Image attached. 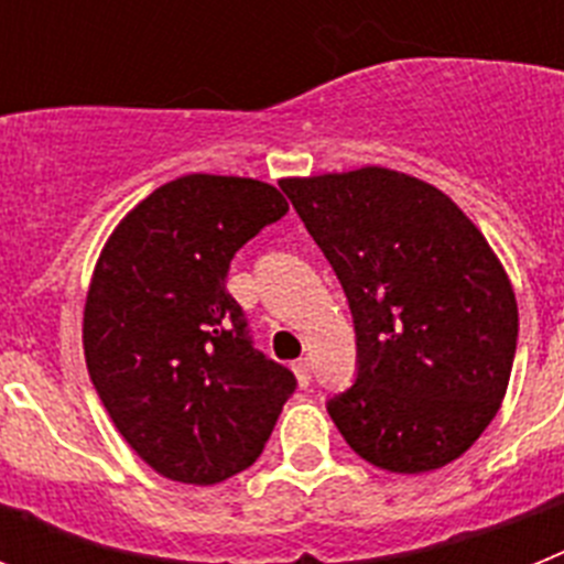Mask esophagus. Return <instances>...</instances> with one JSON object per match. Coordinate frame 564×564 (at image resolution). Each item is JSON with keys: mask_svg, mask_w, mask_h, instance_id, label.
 <instances>
[{"mask_svg": "<svg viewBox=\"0 0 564 564\" xmlns=\"http://www.w3.org/2000/svg\"><path fill=\"white\" fill-rule=\"evenodd\" d=\"M311 358H299L296 364H293V372H296V381L299 387H307L311 383Z\"/></svg>", "mask_w": 564, "mask_h": 564, "instance_id": "obj_1", "label": "esophagus"}]
</instances>
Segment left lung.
<instances>
[{
    "mask_svg": "<svg viewBox=\"0 0 564 564\" xmlns=\"http://www.w3.org/2000/svg\"><path fill=\"white\" fill-rule=\"evenodd\" d=\"M350 302L358 376L327 401L350 449L395 475L457 460L500 410L517 299L452 197L383 166L285 177Z\"/></svg>",
    "mask_w": 564,
    "mask_h": 564,
    "instance_id": "obj_1",
    "label": "left lung"
}]
</instances>
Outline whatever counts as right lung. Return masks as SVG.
I'll list each match as a JSON object with an SVG mask.
<instances>
[{
	"label": "right lung",
	"mask_w": 564,
	"mask_h": 564,
	"mask_svg": "<svg viewBox=\"0 0 564 564\" xmlns=\"http://www.w3.org/2000/svg\"><path fill=\"white\" fill-rule=\"evenodd\" d=\"M288 200L271 183L186 174L118 223L84 305V356L115 430L158 475L214 486L251 466L296 390L248 336L231 259Z\"/></svg>",
	"instance_id": "1"
}]
</instances>
